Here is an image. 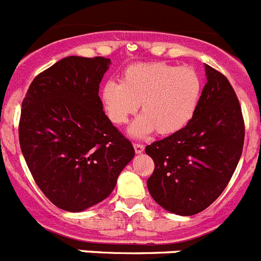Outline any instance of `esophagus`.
Returning <instances> with one entry per match:
<instances>
[{
  "mask_svg": "<svg viewBox=\"0 0 261 261\" xmlns=\"http://www.w3.org/2000/svg\"><path fill=\"white\" fill-rule=\"evenodd\" d=\"M133 147H135V151L137 154H141L145 149V146L142 144H133Z\"/></svg>",
  "mask_w": 261,
  "mask_h": 261,
  "instance_id": "esophagus-1",
  "label": "esophagus"
}]
</instances>
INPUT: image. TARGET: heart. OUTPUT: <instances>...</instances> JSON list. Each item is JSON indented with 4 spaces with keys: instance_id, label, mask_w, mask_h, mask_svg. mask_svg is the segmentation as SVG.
Here are the masks:
<instances>
[{
    "instance_id": "1",
    "label": "heart",
    "mask_w": 261,
    "mask_h": 261,
    "mask_svg": "<svg viewBox=\"0 0 261 261\" xmlns=\"http://www.w3.org/2000/svg\"><path fill=\"white\" fill-rule=\"evenodd\" d=\"M202 82L190 66L166 62H138L126 66L120 84L107 82L100 90V102L111 123L123 125L136 114L141 116L130 133L137 137L150 135H175L192 120L200 98Z\"/></svg>"
}]
</instances>
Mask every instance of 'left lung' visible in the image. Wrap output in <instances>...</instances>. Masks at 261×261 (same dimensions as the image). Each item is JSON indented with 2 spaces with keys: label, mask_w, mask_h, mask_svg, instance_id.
<instances>
[{
  "label": "left lung",
  "mask_w": 261,
  "mask_h": 261,
  "mask_svg": "<svg viewBox=\"0 0 261 261\" xmlns=\"http://www.w3.org/2000/svg\"><path fill=\"white\" fill-rule=\"evenodd\" d=\"M208 82L192 120L175 135L147 145L154 161L147 179L151 197L166 211L193 216L223 192L244 142L242 108L229 80L205 65Z\"/></svg>",
  "instance_id": "obj_1"
}]
</instances>
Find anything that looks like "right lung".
<instances>
[{
    "label": "right lung",
    "mask_w": 261,
    "mask_h": 261,
    "mask_svg": "<svg viewBox=\"0 0 261 261\" xmlns=\"http://www.w3.org/2000/svg\"><path fill=\"white\" fill-rule=\"evenodd\" d=\"M110 59L69 56L36 75L22 102L19 144L38 187L57 208L103 201L135 156L99 98Z\"/></svg>",
    "instance_id": "add662e5"
}]
</instances>
